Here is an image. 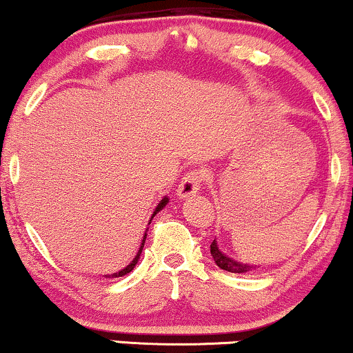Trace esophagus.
<instances>
[{"mask_svg": "<svg viewBox=\"0 0 353 353\" xmlns=\"http://www.w3.org/2000/svg\"><path fill=\"white\" fill-rule=\"evenodd\" d=\"M203 180H204L203 170L188 172L176 188V196L180 199H186L190 198V196L196 194L199 191V186L201 183H203Z\"/></svg>", "mask_w": 353, "mask_h": 353, "instance_id": "1", "label": "esophagus"}]
</instances>
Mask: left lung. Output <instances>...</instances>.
<instances>
[{
	"label": "left lung",
	"mask_w": 353,
	"mask_h": 353,
	"mask_svg": "<svg viewBox=\"0 0 353 353\" xmlns=\"http://www.w3.org/2000/svg\"><path fill=\"white\" fill-rule=\"evenodd\" d=\"M210 254H212L214 261H216V264L223 271L227 272H235V274H243V272H251V271H256V266L253 264H245V263H240V261L233 259V258H228L227 254H223L221 250H219V245L217 241L214 240L212 243H210ZM261 268V266H259Z\"/></svg>",
	"instance_id": "obj_1"
}]
</instances>
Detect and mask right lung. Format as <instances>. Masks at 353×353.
Here are the masks:
<instances>
[{"label":"right lung","instance_id":"right-lung-1","mask_svg":"<svg viewBox=\"0 0 353 353\" xmlns=\"http://www.w3.org/2000/svg\"><path fill=\"white\" fill-rule=\"evenodd\" d=\"M167 203H168V198H163L162 201H160L159 203V205L157 208H155V210H154V214H152V217H150V221H152L154 219V216L155 214L159 212V210H162L163 208H165L167 205ZM150 223V222H149ZM145 236H148V233H144V238H143V243H141V248L137 250V254L134 256V259L131 261L130 264H128V266L125 268V269H121V271H118V272H115V274H110V276H105V277H123L125 276V274H128V272H131L132 269H134V266L137 264V259H139V256H141V253H143V246H144V243H145Z\"/></svg>","mask_w":353,"mask_h":353}]
</instances>
